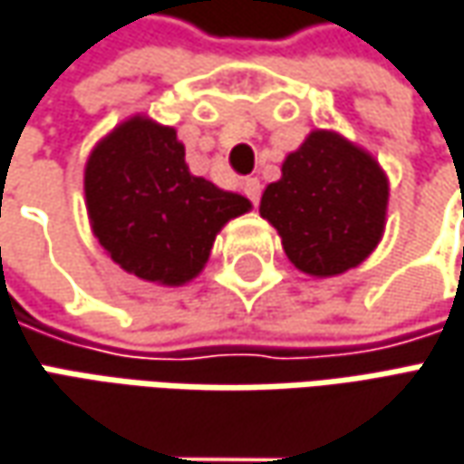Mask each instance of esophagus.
I'll use <instances>...</instances> for the list:
<instances>
[{"label":"esophagus","mask_w":464,"mask_h":464,"mask_svg":"<svg viewBox=\"0 0 464 464\" xmlns=\"http://www.w3.org/2000/svg\"><path fill=\"white\" fill-rule=\"evenodd\" d=\"M244 194L252 199V205H259V197H262V184H259V179H246V181H244Z\"/></svg>","instance_id":"1"}]
</instances>
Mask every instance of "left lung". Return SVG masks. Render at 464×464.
<instances>
[{
  "mask_svg": "<svg viewBox=\"0 0 464 464\" xmlns=\"http://www.w3.org/2000/svg\"><path fill=\"white\" fill-rule=\"evenodd\" d=\"M267 184L259 215L293 265L314 277L358 267L382 241L390 181L373 155L343 134L314 130Z\"/></svg>",
  "mask_w": 464,
  "mask_h": 464,
  "instance_id": "left-lung-1",
  "label": "left lung"
}]
</instances>
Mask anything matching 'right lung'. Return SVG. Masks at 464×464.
Instances as JSON below:
<instances>
[{
	"mask_svg": "<svg viewBox=\"0 0 464 464\" xmlns=\"http://www.w3.org/2000/svg\"><path fill=\"white\" fill-rule=\"evenodd\" d=\"M85 205L98 244L121 270L184 285L208 265L215 236L252 202L194 176L173 127L131 116L85 163Z\"/></svg>",
	"mask_w": 464,
	"mask_h": 464,
	"instance_id": "right-lung-1",
	"label": "right lung"
}]
</instances>
